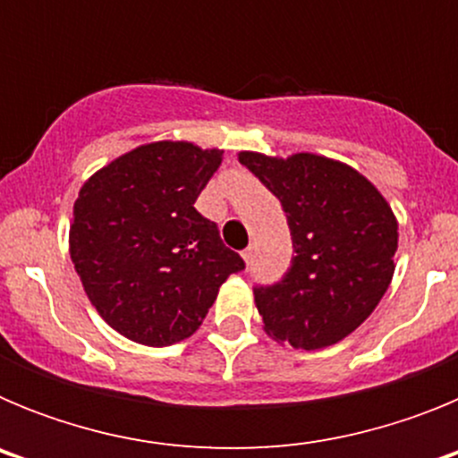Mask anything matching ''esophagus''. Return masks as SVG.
Masks as SVG:
<instances>
[{
  "label": "esophagus",
  "mask_w": 458,
  "mask_h": 458,
  "mask_svg": "<svg viewBox=\"0 0 458 458\" xmlns=\"http://www.w3.org/2000/svg\"><path fill=\"white\" fill-rule=\"evenodd\" d=\"M252 257H254V245H250V248H245L242 250V259H245V261H252Z\"/></svg>",
  "instance_id": "1"
}]
</instances>
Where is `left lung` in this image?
Returning <instances> with one entry per match:
<instances>
[{
    "label": "left lung",
    "instance_id": "left-lung-1",
    "mask_svg": "<svg viewBox=\"0 0 458 458\" xmlns=\"http://www.w3.org/2000/svg\"><path fill=\"white\" fill-rule=\"evenodd\" d=\"M282 201L293 238L289 273L254 289L264 330L277 344L318 351L369 318L394 275L399 222L367 176L318 153H238Z\"/></svg>",
    "mask_w": 458,
    "mask_h": 458
}]
</instances>
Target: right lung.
I'll return each instance as SVG.
<instances>
[{
    "label": "right lung",
    "mask_w": 458,
    "mask_h": 458,
    "mask_svg": "<svg viewBox=\"0 0 458 458\" xmlns=\"http://www.w3.org/2000/svg\"><path fill=\"white\" fill-rule=\"evenodd\" d=\"M222 148L148 141L91 174L72 206L68 252L84 293L109 327L144 346L199 330L242 259L194 201Z\"/></svg>",
    "instance_id": "right-lung-1"
}]
</instances>
